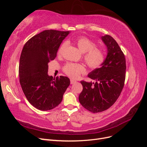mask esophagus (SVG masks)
<instances>
[{
  "instance_id": "1",
  "label": "esophagus",
  "mask_w": 147,
  "mask_h": 147,
  "mask_svg": "<svg viewBox=\"0 0 147 147\" xmlns=\"http://www.w3.org/2000/svg\"><path fill=\"white\" fill-rule=\"evenodd\" d=\"M76 82H77L75 81V80H74L70 79V83H71V84H74V83H75Z\"/></svg>"
}]
</instances>
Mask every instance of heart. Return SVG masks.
I'll return each mask as SVG.
<instances>
[{"mask_svg":"<svg viewBox=\"0 0 147 147\" xmlns=\"http://www.w3.org/2000/svg\"><path fill=\"white\" fill-rule=\"evenodd\" d=\"M74 43L79 50L84 53V59L89 67L96 69L102 65L105 60L104 52L101 48L96 47L94 42L86 37H80L75 40ZM65 45V42L61 44L57 51V54L61 55ZM63 71L70 77L76 78L81 74L85 73L86 69L82 64L70 63L64 66Z\"/></svg>","mask_w":147,"mask_h":147,"instance_id":"1","label":"heart"}]
</instances>
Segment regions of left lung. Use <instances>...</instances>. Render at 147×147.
I'll return each instance as SVG.
<instances>
[{
  "instance_id": "1",
  "label": "left lung",
  "mask_w": 147,
  "mask_h": 147,
  "mask_svg": "<svg viewBox=\"0 0 147 147\" xmlns=\"http://www.w3.org/2000/svg\"><path fill=\"white\" fill-rule=\"evenodd\" d=\"M107 48V56L102 67L92 70L88 77L96 83L81 81L83 91L79 102L92 113L107 110L117 101L126 78V59L115 40L109 35L101 37Z\"/></svg>"
}]
</instances>
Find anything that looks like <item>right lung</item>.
Wrapping results in <instances>:
<instances>
[{
	"label": "right lung",
	"mask_w": 147,
	"mask_h": 147,
	"mask_svg": "<svg viewBox=\"0 0 147 147\" xmlns=\"http://www.w3.org/2000/svg\"><path fill=\"white\" fill-rule=\"evenodd\" d=\"M69 31L45 30L25 43L20 64V82L28 100L36 109L46 111L58 105L70 84L68 77L48 75V63L56 57L58 48Z\"/></svg>",
	"instance_id": "right-lung-1"
}]
</instances>
